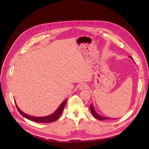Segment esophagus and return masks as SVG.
<instances>
[{"mask_svg":"<svg viewBox=\"0 0 149 149\" xmlns=\"http://www.w3.org/2000/svg\"><path fill=\"white\" fill-rule=\"evenodd\" d=\"M87 85L85 83H82L79 85V90H83L85 88H87Z\"/></svg>","mask_w":149,"mask_h":149,"instance_id":"obj_1","label":"esophagus"}]
</instances>
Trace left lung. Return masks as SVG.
I'll return each instance as SVG.
<instances>
[{"mask_svg": "<svg viewBox=\"0 0 149 149\" xmlns=\"http://www.w3.org/2000/svg\"><path fill=\"white\" fill-rule=\"evenodd\" d=\"M129 57L133 59L131 56H129ZM90 109L91 110V112L93 114V116L97 119L99 120H110V119H115V118H109V117H105V116H101L100 114H98L94 110V107H93V104H91L90 106Z\"/></svg>", "mask_w": 149, "mask_h": 149, "instance_id": "8db88e82", "label": "left lung"}]
</instances>
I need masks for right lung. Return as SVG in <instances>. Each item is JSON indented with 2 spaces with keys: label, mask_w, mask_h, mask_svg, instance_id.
Returning <instances> with one entry per match:
<instances>
[{
  "label": "right lung",
  "mask_w": 149,
  "mask_h": 149,
  "mask_svg": "<svg viewBox=\"0 0 149 149\" xmlns=\"http://www.w3.org/2000/svg\"><path fill=\"white\" fill-rule=\"evenodd\" d=\"M68 98H67L65 100L63 101L61 105H59V107H58V109L52 114L48 116H45V117H33L29 115H28L27 114L24 113L23 111H21L19 108L17 107V104L15 102L16 108L18 110V111L19 112V113L22 115L23 117H24L25 118L32 121H35V122H37V123H51V122H54L55 121H56V120L58 119V118L60 117L61 114L62 113V111L63 110V108H64L65 105L66 104V102L67 101Z\"/></svg>",
  "instance_id": "right-lung-1"
}]
</instances>
